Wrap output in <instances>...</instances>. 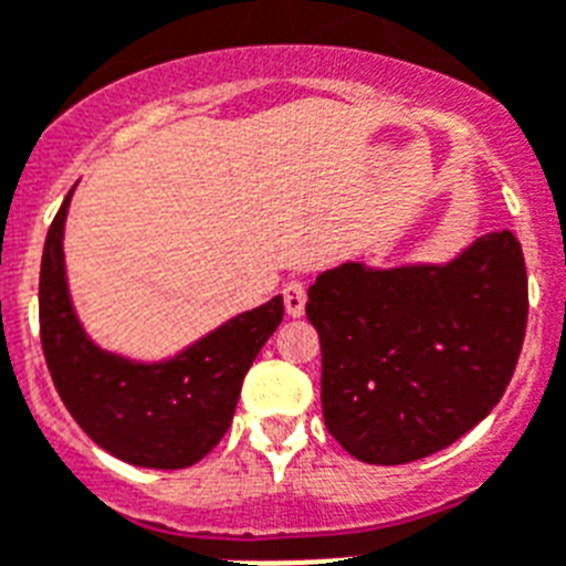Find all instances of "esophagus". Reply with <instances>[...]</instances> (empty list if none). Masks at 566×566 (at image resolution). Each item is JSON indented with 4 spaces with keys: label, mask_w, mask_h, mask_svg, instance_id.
Here are the masks:
<instances>
[{
    "label": "esophagus",
    "mask_w": 566,
    "mask_h": 566,
    "mask_svg": "<svg viewBox=\"0 0 566 566\" xmlns=\"http://www.w3.org/2000/svg\"><path fill=\"white\" fill-rule=\"evenodd\" d=\"M306 297H310V289L301 280H292L283 289V301H286V312L292 317H301L303 310H306Z\"/></svg>",
    "instance_id": "34e87169"
}]
</instances>
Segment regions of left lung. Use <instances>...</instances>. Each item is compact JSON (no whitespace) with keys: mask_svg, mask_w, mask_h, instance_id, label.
Masks as SVG:
<instances>
[{"mask_svg":"<svg viewBox=\"0 0 566 566\" xmlns=\"http://www.w3.org/2000/svg\"><path fill=\"white\" fill-rule=\"evenodd\" d=\"M321 405L340 448L370 465L437 454L506 394L524 347L530 286L512 231L460 260L370 272L347 263L310 289Z\"/></svg>","mask_w":566,"mask_h":566,"instance_id":"8db88e82","label":"left lung"}]
</instances>
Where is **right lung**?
I'll use <instances>...</instances> for the list:
<instances>
[{
	"label": "right lung",
	"mask_w": 566,
	"mask_h": 566,
	"mask_svg": "<svg viewBox=\"0 0 566 566\" xmlns=\"http://www.w3.org/2000/svg\"><path fill=\"white\" fill-rule=\"evenodd\" d=\"M69 196L51 222L40 265V340L51 381L74 422L104 451L144 469H188L226 437L242 378L283 321V297L242 312L172 361L133 364L101 353L83 335L65 289Z\"/></svg>",
	"instance_id": "right-lung-1"
}]
</instances>
